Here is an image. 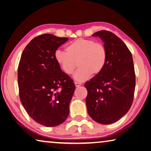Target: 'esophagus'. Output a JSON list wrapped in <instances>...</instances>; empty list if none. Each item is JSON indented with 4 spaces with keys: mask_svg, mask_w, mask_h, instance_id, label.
<instances>
[{
    "mask_svg": "<svg viewBox=\"0 0 151 151\" xmlns=\"http://www.w3.org/2000/svg\"><path fill=\"white\" fill-rule=\"evenodd\" d=\"M75 86H76V87H78V86H80L81 85H82L81 83H78V82H75Z\"/></svg>",
    "mask_w": 151,
    "mask_h": 151,
    "instance_id": "obj_1",
    "label": "esophagus"
}]
</instances>
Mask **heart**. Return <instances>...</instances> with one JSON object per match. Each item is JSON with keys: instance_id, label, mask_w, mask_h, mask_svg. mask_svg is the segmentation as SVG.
Listing matches in <instances>:
<instances>
[{"instance_id": "b5f03b06", "label": "heart", "mask_w": 151, "mask_h": 151, "mask_svg": "<svg viewBox=\"0 0 151 151\" xmlns=\"http://www.w3.org/2000/svg\"><path fill=\"white\" fill-rule=\"evenodd\" d=\"M66 51L57 50L55 59L61 70L68 75L73 73L78 63L79 68L74 75V78L79 82L87 80L91 75H99L108 59L105 46L90 39L76 40L67 46Z\"/></svg>"}]
</instances>
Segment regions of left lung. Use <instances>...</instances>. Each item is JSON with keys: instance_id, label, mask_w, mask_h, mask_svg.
<instances>
[{"instance_id": "left-lung-1", "label": "left lung", "mask_w": 151, "mask_h": 151, "mask_svg": "<svg viewBox=\"0 0 151 151\" xmlns=\"http://www.w3.org/2000/svg\"><path fill=\"white\" fill-rule=\"evenodd\" d=\"M92 36L100 37L108 52V59L99 75L84 84L86 104L91 118L101 124L121 119L132 105L135 88L133 57L124 42L114 33L101 30Z\"/></svg>"}]
</instances>
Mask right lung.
<instances>
[{"mask_svg":"<svg viewBox=\"0 0 151 151\" xmlns=\"http://www.w3.org/2000/svg\"><path fill=\"white\" fill-rule=\"evenodd\" d=\"M68 40L49 34L38 35L26 45L18 65L21 102L34 121L46 127L61 124L69 114L75 85L54 56Z\"/></svg>","mask_w":151,"mask_h":151,"instance_id":"right-lung-1","label":"right lung"}]
</instances>
